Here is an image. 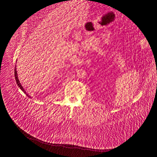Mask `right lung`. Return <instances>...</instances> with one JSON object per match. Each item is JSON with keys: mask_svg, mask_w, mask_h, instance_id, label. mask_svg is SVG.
<instances>
[{"mask_svg": "<svg viewBox=\"0 0 157 157\" xmlns=\"http://www.w3.org/2000/svg\"><path fill=\"white\" fill-rule=\"evenodd\" d=\"M14 77H15V79H16V82H17V85L18 86V87H20V89H21V90L23 91L28 97L29 98H31V96H30L28 94H27L26 93V92H25V91L24 90V87H22V86L21 85V84H20V81H19V80H18V74H17V68H14Z\"/></svg>", "mask_w": 157, "mask_h": 157, "instance_id": "add662e5", "label": "right lung"}]
</instances>
